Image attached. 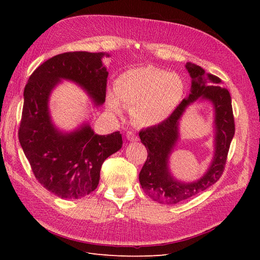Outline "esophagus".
Returning <instances> with one entry per match:
<instances>
[{
  "mask_svg": "<svg viewBox=\"0 0 260 260\" xmlns=\"http://www.w3.org/2000/svg\"><path fill=\"white\" fill-rule=\"evenodd\" d=\"M127 139L129 141H131V142H137V141H139V137L136 135V133H133L132 131L127 132Z\"/></svg>",
  "mask_w": 260,
  "mask_h": 260,
  "instance_id": "1",
  "label": "esophagus"
}]
</instances>
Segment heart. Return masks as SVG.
<instances>
[{
	"mask_svg": "<svg viewBox=\"0 0 260 260\" xmlns=\"http://www.w3.org/2000/svg\"><path fill=\"white\" fill-rule=\"evenodd\" d=\"M115 93L107 95V106L115 114L122 104L131 108L132 119L142 127H153L165 121L176 111L184 94L182 78L155 67L130 69L119 76Z\"/></svg>",
	"mask_w": 260,
	"mask_h": 260,
	"instance_id": "1",
	"label": "heart"
}]
</instances>
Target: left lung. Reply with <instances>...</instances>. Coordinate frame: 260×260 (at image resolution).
Wrapping results in <instances>:
<instances>
[{"mask_svg":"<svg viewBox=\"0 0 260 260\" xmlns=\"http://www.w3.org/2000/svg\"><path fill=\"white\" fill-rule=\"evenodd\" d=\"M192 78L191 93L166 120L140 131L139 136L147 148V159L140 171L139 180L144 192L160 204L174 205L192 198L211 186L221 177L228 152L234 136L235 124L230 93L221 88V79L206 74L202 67L186 62ZM210 100L215 109V154L210 168L194 183H181L171 176L169 156L178 138V120L185 108L198 98Z\"/></svg>","mask_w":260,"mask_h":260,"instance_id":"1","label":"left lung"}]
</instances>
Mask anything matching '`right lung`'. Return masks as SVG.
I'll return each mask as SVG.
<instances>
[{"label":"right lung","mask_w":260,"mask_h":260,"mask_svg":"<svg viewBox=\"0 0 260 260\" xmlns=\"http://www.w3.org/2000/svg\"><path fill=\"white\" fill-rule=\"evenodd\" d=\"M104 55L109 56L90 52L58 54L35 70L23 91L19 143L39 183L60 199L78 200L95 190L102 165L122 146L119 131L99 136L83 124L73 132H61L49 112L50 94L61 79L80 85L95 105L104 103L108 76L102 62Z\"/></svg>","instance_id":"add662e5"}]
</instances>
